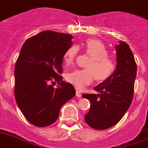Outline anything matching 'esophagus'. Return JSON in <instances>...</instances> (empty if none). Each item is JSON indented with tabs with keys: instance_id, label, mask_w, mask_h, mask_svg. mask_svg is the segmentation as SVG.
I'll list each match as a JSON object with an SVG mask.
<instances>
[{
	"instance_id": "34e87169",
	"label": "esophagus",
	"mask_w": 148,
	"mask_h": 148,
	"mask_svg": "<svg viewBox=\"0 0 148 148\" xmlns=\"http://www.w3.org/2000/svg\"><path fill=\"white\" fill-rule=\"evenodd\" d=\"M75 95H76L77 97H82V93L79 90H76V93H75Z\"/></svg>"
}]
</instances>
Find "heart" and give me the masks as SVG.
<instances>
[{
  "label": "heart",
  "mask_w": 148,
  "mask_h": 148,
  "mask_svg": "<svg viewBox=\"0 0 148 148\" xmlns=\"http://www.w3.org/2000/svg\"><path fill=\"white\" fill-rule=\"evenodd\" d=\"M79 47L72 45L66 49L63 57L66 65L73 64ZM82 48L91 57L86 65L87 69H75L66 75V81L73 84L77 90L83 89L93 82L95 76L100 82L107 80L115 70L114 62L108 56V50L102 42L90 38L83 42Z\"/></svg>",
  "instance_id": "obj_1"
}]
</instances>
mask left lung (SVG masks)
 Returning <instances> with one entry per match:
<instances>
[{
  "label": "left lung",
  "mask_w": 148,
  "mask_h": 148,
  "mask_svg": "<svg viewBox=\"0 0 148 148\" xmlns=\"http://www.w3.org/2000/svg\"><path fill=\"white\" fill-rule=\"evenodd\" d=\"M117 66L112 76L93 88L98 94H83L90 102L84 115L86 123L96 130H107L117 124L132 103L137 66L127 43L120 41L115 46Z\"/></svg>",
  "instance_id": "left-lung-1"
}]
</instances>
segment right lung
Listing matches in <instances>:
<instances>
[{
  "label": "right lung",
  "mask_w": 148,
  "mask_h": 148,
  "mask_svg": "<svg viewBox=\"0 0 148 148\" xmlns=\"http://www.w3.org/2000/svg\"><path fill=\"white\" fill-rule=\"evenodd\" d=\"M73 36L44 31L27 39L15 66V97L26 119L39 127L56 121L64 104L75 95L63 81V57L72 46ZM59 85L54 88L51 83Z\"/></svg>",
  "instance_id": "1"
}]
</instances>
